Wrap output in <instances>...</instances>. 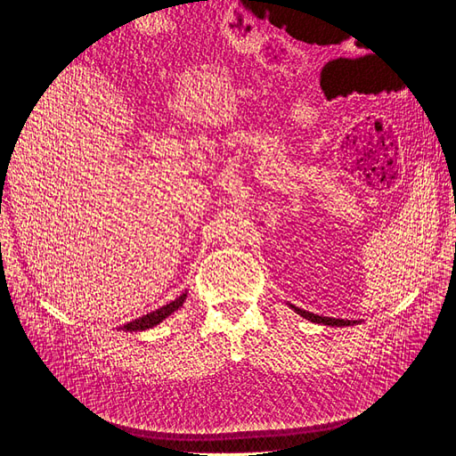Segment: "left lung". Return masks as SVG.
Wrapping results in <instances>:
<instances>
[{"label": "left lung", "instance_id": "1", "mask_svg": "<svg viewBox=\"0 0 456 456\" xmlns=\"http://www.w3.org/2000/svg\"><path fill=\"white\" fill-rule=\"evenodd\" d=\"M297 314H300L302 317H306V320L314 322V323H323V325H330V327H348V325H354L355 322H350V320H335V317H323V315H315L312 312H306V310H300L297 306H293Z\"/></svg>", "mask_w": 456, "mask_h": 456}]
</instances>
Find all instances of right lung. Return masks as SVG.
<instances>
[{"label": "right lung", "instance_id": "1", "mask_svg": "<svg viewBox=\"0 0 456 456\" xmlns=\"http://www.w3.org/2000/svg\"><path fill=\"white\" fill-rule=\"evenodd\" d=\"M184 298H186V295H181L178 298H175L173 302H169V305H165V306H161V308H158V310H154V312H150V314L139 317V320L129 322V323L123 325L121 329H123V330H146V329H151L154 325L161 323V322L165 320V317L171 315L175 310L181 308Z\"/></svg>", "mask_w": 456, "mask_h": 456}]
</instances>
